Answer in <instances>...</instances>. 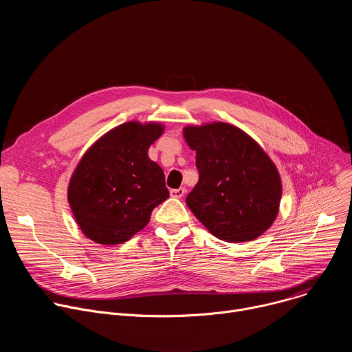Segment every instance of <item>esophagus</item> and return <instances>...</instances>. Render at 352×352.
I'll use <instances>...</instances> for the list:
<instances>
[{"instance_id": "34e87169", "label": "esophagus", "mask_w": 352, "mask_h": 352, "mask_svg": "<svg viewBox=\"0 0 352 352\" xmlns=\"http://www.w3.org/2000/svg\"><path fill=\"white\" fill-rule=\"evenodd\" d=\"M185 192H186V189L185 188H178V189H171L170 190V195L173 196V197H182L184 195H185Z\"/></svg>"}]
</instances>
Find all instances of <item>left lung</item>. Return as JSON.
Segmentation results:
<instances>
[{
  "label": "left lung",
  "instance_id": "8db88e82",
  "mask_svg": "<svg viewBox=\"0 0 352 352\" xmlns=\"http://www.w3.org/2000/svg\"><path fill=\"white\" fill-rule=\"evenodd\" d=\"M184 138L196 152L199 181L186 196L196 219L226 242L262 235L281 199L280 174L265 150L226 122L185 126Z\"/></svg>",
  "mask_w": 352,
  "mask_h": 352
}]
</instances>
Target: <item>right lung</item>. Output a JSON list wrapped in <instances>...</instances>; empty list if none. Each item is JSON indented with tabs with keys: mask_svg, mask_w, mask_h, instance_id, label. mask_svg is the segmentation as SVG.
Segmentation results:
<instances>
[{
	"mask_svg": "<svg viewBox=\"0 0 352 352\" xmlns=\"http://www.w3.org/2000/svg\"><path fill=\"white\" fill-rule=\"evenodd\" d=\"M164 131L159 122H125L83 155L68 186V202L82 232L102 245L126 242L168 199L162 167L148 147Z\"/></svg>",
	"mask_w": 352,
	"mask_h": 352,
	"instance_id": "right-lung-1",
	"label": "right lung"
}]
</instances>
